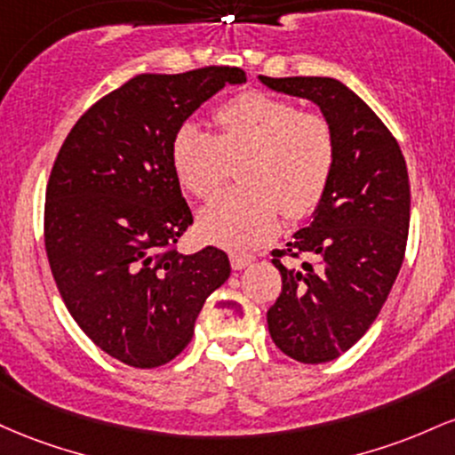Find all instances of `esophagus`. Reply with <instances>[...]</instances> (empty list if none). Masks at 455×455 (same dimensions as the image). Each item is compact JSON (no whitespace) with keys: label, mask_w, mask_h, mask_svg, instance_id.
Wrapping results in <instances>:
<instances>
[{"label":"esophagus","mask_w":455,"mask_h":455,"mask_svg":"<svg viewBox=\"0 0 455 455\" xmlns=\"http://www.w3.org/2000/svg\"><path fill=\"white\" fill-rule=\"evenodd\" d=\"M229 262H232V268L234 270H244L249 267V264L253 262L251 255H243V253H232L229 255Z\"/></svg>","instance_id":"1"}]
</instances>
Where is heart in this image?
<instances>
[{"mask_svg": "<svg viewBox=\"0 0 455 455\" xmlns=\"http://www.w3.org/2000/svg\"><path fill=\"white\" fill-rule=\"evenodd\" d=\"M212 120L214 135L196 124L176 131L173 173L191 196L208 202L221 191L229 161L244 158V187L204 208L200 232L232 251H251L277 232L283 211L305 217L318 206L333 172V131L323 116L262 92L234 96Z\"/></svg>", "mask_w": 455, "mask_h": 455, "instance_id": "obj_1", "label": "heart"}]
</instances>
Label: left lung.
<instances>
[{"mask_svg":"<svg viewBox=\"0 0 455 455\" xmlns=\"http://www.w3.org/2000/svg\"><path fill=\"white\" fill-rule=\"evenodd\" d=\"M258 79L318 105L333 131V172L311 223L273 251L283 285L267 314L279 350L300 363H326L363 338L402 268L411 223L406 161L380 117L341 81ZM283 254L304 262L283 265Z\"/></svg>","mask_w":455,"mask_h":455,"instance_id":"1","label":"left lung"}]
</instances>
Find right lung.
Instances as JSON below:
<instances>
[{
  "instance_id": "obj_1",
  "label": "right lung",
  "mask_w": 455,
  "mask_h": 455,
  "mask_svg": "<svg viewBox=\"0 0 455 455\" xmlns=\"http://www.w3.org/2000/svg\"><path fill=\"white\" fill-rule=\"evenodd\" d=\"M241 68L140 75L92 105L53 163L44 247L75 323L107 355L159 367L180 355L232 267L217 247L173 249L193 214L172 167V140Z\"/></svg>"
}]
</instances>
